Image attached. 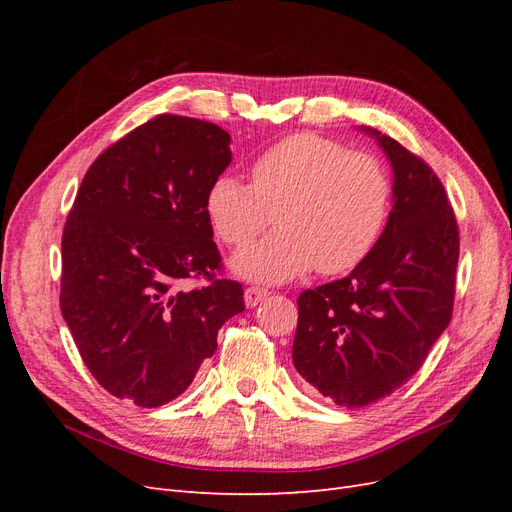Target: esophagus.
Here are the masks:
<instances>
[{
	"mask_svg": "<svg viewBox=\"0 0 512 512\" xmlns=\"http://www.w3.org/2000/svg\"><path fill=\"white\" fill-rule=\"evenodd\" d=\"M267 290L265 288H260V286H247L245 288V305L247 307H256L262 299L267 297Z\"/></svg>",
	"mask_w": 512,
	"mask_h": 512,
	"instance_id": "1",
	"label": "esophagus"
}]
</instances>
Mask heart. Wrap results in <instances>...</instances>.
<instances>
[{"mask_svg":"<svg viewBox=\"0 0 512 512\" xmlns=\"http://www.w3.org/2000/svg\"><path fill=\"white\" fill-rule=\"evenodd\" d=\"M393 181L380 158L312 132L286 136L250 166V185L213 179L207 220L222 243L244 247L275 219L280 231L232 258L247 280L288 282L316 265L320 275L359 267L380 241Z\"/></svg>","mask_w":512,"mask_h":512,"instance_id":"1","label":"heart"}]
</instances>
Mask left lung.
I'll return each mask as SVG.
<instances>
[{"label":"left lung","mask_w":512,"mask_h":512,"mask_svg":"<svg viewBox=\"0 0 512 512\" xmlns=\"http://www.w3.org/2000/svg\"><path fill=\"white\" fill-rule=\"evenodd\" d=\"M393 166V209L371 254L299 294L292 363L337 406L391 395L425 363L453 316L459 228L444 185L395 138L369 130Z\"/></svg>","instance_id":"left-lung-1"}]
</instances>
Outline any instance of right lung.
<instances>
[{
  "instance_id": "add662e5",
  "label": "right lung",
  "mask_w": 512,
  "mask_h": 512,
  "mask_svg": "<svg viewBox=\"0 0 512 512\" xmlns=\"http://www.w3.org/2000/svg\"><path fill=\"white\" fill-rule=\"evenodd\" d=\"M215 123L158 115L102 151L61 237V314L102 389L141 408L179 397L245 309L222 280L205 196L232 160ZM209 285L181 291L183 279Z\"/></svg>"
}]
</instances>
